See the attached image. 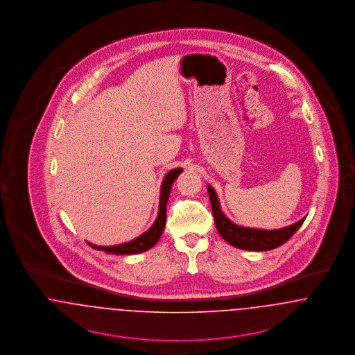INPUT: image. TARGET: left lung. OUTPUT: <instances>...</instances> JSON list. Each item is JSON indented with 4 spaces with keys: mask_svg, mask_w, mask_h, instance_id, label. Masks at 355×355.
<instances>
[{
    "mask_svg": "<svg viewBox=\"0 0 355 355\" xmlns=\"http://www.w3.org/2000/svg\"><path fill=\"white\" fill-rule=\"evenodd\" d=\"M209 198L211 203L213 217L217 226V230L220 236L232 246L242 249V250H253V252H265L275 249L281 245H284L288 241L291 236L302 226L304 220L295 222L294 225H290L284 229L278 230H262V229H250V227H242L227 220L226 216L220 210L218 197L211 186H207Z\"/></svg>",
    "mask_w": 355,
    "mask_h": 355,
    "instance_id": "8db88e82",
    "label": "left lung"
}]
</instances>
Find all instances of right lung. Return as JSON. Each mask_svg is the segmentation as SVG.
I'll return each mask as SVG.
<instances>
[{"mask_svg": "<svg viewBox=\"0 0 355 355\" xmlns=\"http://www.w3.org/2000/svg\"><path fill=\"white\" fill-rule=\"evenodd\" d=\"M182 173V169L177 168V169L170 170L169 173L165 175L162 186H161V197H159V211H158V217L155 222L153 223L152 227L145 232L144 234L137 236L133 241L126 242V243H121L116 246H97L93 243H89V246H92L93 249L102 250L106 253L119 254V255H126V254L142 253L149 250L153 248L157 241L159 239V236L162 234L164 229H165V223H166V203L169 200L170 190L173 182L177 180V177Z\"/></svg>", "mask_w": 355, "mask_h": 355, "instance_id": "right-lung-1", "label": "right lung"}]
</instances>
